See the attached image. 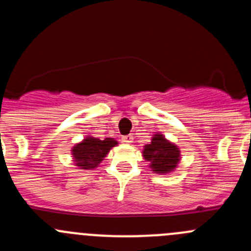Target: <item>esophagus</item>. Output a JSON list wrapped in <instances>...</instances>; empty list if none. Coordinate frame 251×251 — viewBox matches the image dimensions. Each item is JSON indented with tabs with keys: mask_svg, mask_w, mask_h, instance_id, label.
I'll use <instances>...</instances> for the list:
<instances>
[{
	"mask_svg": "<svg viewBox=\"0 0 251 251\" xmlns=\"http://www.w3.org/2000/svg\"><path fill=\"white\" fill-rule=\"evenodd\" d=\"M121 141H123L124 143H126V144H130L131 142L133 141V138H132V136H124V137L121 138Z\"/></svg>",
	"mask_w": 251,
	"mask_h": 251,
	"instance_id": "34e87169",
	"label": "esophagus"
}]
</instances>
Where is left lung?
<instances>
[{
    "label": "left lung",
    "instance_id": "obj_1",
    "mask_svg": "<svg viewBox=\"0 0 251 251\" xmlns=\"http://www.w3.org/2000/svg\"><path fill=\"white\" fill-rule=\"evenodd\" d=\"M142 154L154 174L173 173L181 160V151L178 147L166 140L160 132L154 133L151 143L144 146Z\"/></svg>",
    "mask_w": 251,
    "mask_h": 251
}]
</instances>
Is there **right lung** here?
Returning a JSON list of instances; mask_svg holds the SVG:
<instances>
[{"label":"right lung","instance_id":"1","mask_svg":"<svg viewBox=\"0 0 251 251\" xmlns=\"http://www.w3.org/2000/svg\"><path fill=\"white\" fill-rule=\"evenodd\" d=\"M115 146H118V141L114 138L100 140L93 136H86L72 148L74 165L80 170H93L104 160L110 149Z\"/></svg>","mask_w":251,"mask_h":251}]
</instances>
